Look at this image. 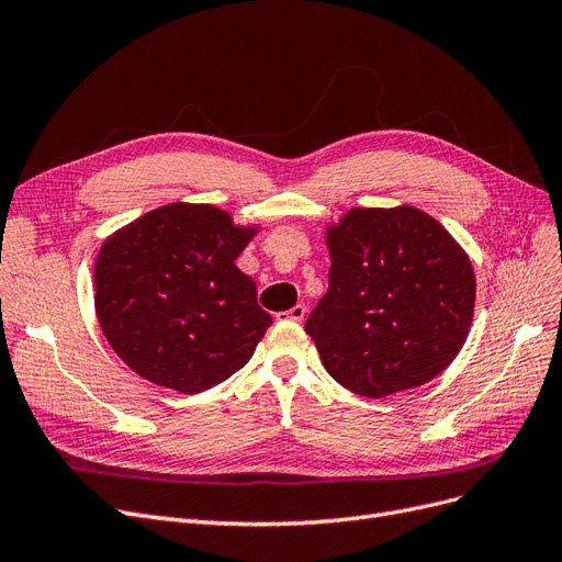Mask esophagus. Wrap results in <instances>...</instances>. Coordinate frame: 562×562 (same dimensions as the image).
<instances>
[{"mask_svg": "<svg viewBox=\"0 0 562 562\" xmlns=\"http://www.w3.org/2000/svg\"><path fill=\"white\" fill-rule=\"evenodd\" d=\"M279 316H281V318H290V321H295V323H302L304 316H306V306H304V304H295L290 311L279 313Z\"/></svg>", "mask_w": 562, "mask_h": 562, "instance_id": "esophagus-1", "label": "esophagus"}]
</instances>
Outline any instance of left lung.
<instances>
[{
	"label": "left lung",
	"mask_w": 562,
	"mask_h": 562,
	"mask_svg": "<svg viewBox=\"0 0 562 562\" xmlns=\"http://www.w3.org/2000/svg\"><path fill=\"white\" fill-rule=\"evenodd\" d=\"M329 288L304 325L346 390L383 398L429 383L475 311L468 254L426 212L352 207L327 228Z\"/></svg>",
	"instance_id": "left-lung-1"
}]
</instances>
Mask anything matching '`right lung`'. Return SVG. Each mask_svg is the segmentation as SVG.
Instances as JSON below:
<instances>
[{
    "mask_svg": "<svg viewBox=\"0 0 562 562\" xmlns=\"http://www.w3.org/2000/svg\"><path fill=\"white\" fill-rule=\"evenodd\" d=\"M258 233L226 210L172 203L112 233L94 306L108 344L154 385L205 392L249 362L272 316L235 260Z\"/></svg>",
    "mask_w": 562,
    "mask_h": 562,
    "instance_id": "add662e5",
    "label": "right lung"
}]
</instances>
